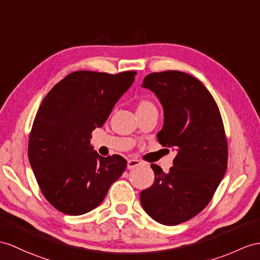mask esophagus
<instances>
[{"label":"esophagus","mask_w":260,"mask_h":260,"mask_svg":"<svg viewBox=\"0 0 260 260\" xmlns=\"http://www.w3.org/2000/svg\"><path fill=\"white\" fill-rule=\"evenodd\" d=\"M141 161H139V160H128V169L129 170H131V169H135V168H138V167H140L141 166Z\"/></svg>","instance_id":"1"}]
</instances>
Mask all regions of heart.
Returning <instances> with one entry per match:
<instances>
[{"label":"heart","instance_id":"obj_1","mask_svg":"<svg viewBox=\"0 0 260 260\" xmlns=\"http://www.w3.org/2000/svg\"><path fill=\"white\" fill-rule=\"evenodd\" d=\"M150 106H153V104H152L150 100H148V99H141L140 101H139L138 109L145 108V107H150Z\"/></svg>","mask_w":260,"mask_h":260}]
</instances>
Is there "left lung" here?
<instances>
[{
	"mask_svg": "<svg viewBox=\"0 0 260 260\" xmlns=\"http://www.w3.org/2000/svg\"><path fill=\"white\" fill-rule=\"evenodd\" d=\"M142 86L156 94L164 109L157 141L174 147L178 154L168 173L151 164L155 180L140 193V201L157 223L178 225L204 210L226 172L229 147L223 119L211 92L186 73H152Z\"/></svg>",
	"mask_w": 260,
	"mask_h": 260,
	"instance_id": "obj_1",
	"label": "left lung"
}]
</instances>
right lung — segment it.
Segmentation results:
<instances>
[{"label":"right lung","mask_w":260,"mask_h":260,"mask_svg":"<svg viewBox=\"0 0 260 260\" xmlns=\"http://www.w3.org/2000/svg\"><path fill=\"white\" fill-rule=\"evenodd\" d=\"M136 75L74 72L43 99L29 134L28 160L43 195L56 210L74 216L90 212L123 173L124 157L99 155L90 137Z\"/></svg>","instance_id":"right-lung-1"}]
</instances>
